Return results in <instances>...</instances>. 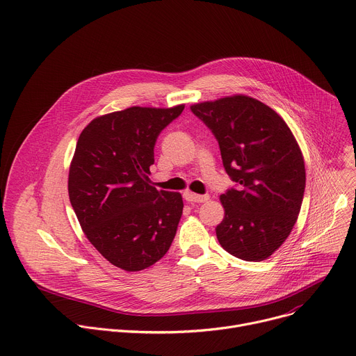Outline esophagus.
Listing matches in <instances>:
<instances>
[{
    "instance_id": "34e87169",
    "label": "esophagus",
    "mask_w": 356,
    "mask_h": 356,
    "mask_svg": "<svg viewBox=\"0 0 356 356\" xmlns=\"http://www.w3.org/2000/svg\"><path fill=\"white\" fill-rule=\"evenodd\" d=\"M184 199L190 203H204L209 200V196H202V195H196V193L191 191H186L184 193Z\"/></svg>"
}]
</instances>
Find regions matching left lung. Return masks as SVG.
<instances>
[{"instance_id":"1","label":"left lung","mask_w":356,"mask_h":356,"mask_svg":"<svg viewBox=\"0 0 356 356\" xmlns=\"http://www.w3.org/2000/svg\"><path fill=\"white\" fill-rule=\"evenodd\" d=\"M190 109L218 140L224 169L237 183L220 196L218 243L241 260H267L294 229L302 204L305 163L297 139L274 109L247 95Z\"/></svg>"}]
</instances>
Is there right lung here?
Listing matches in <instances>:
<instances>
[{
	"label": "right lung",
	"mask_w": 356,
	"mask_h": 356,
	"mask_svg": "<svg viewBox=\"0 0 356 356\" xmlns=\"http://www.w3.org/2000/svg\"><path fill=\"white\" fill-rule=\"evenodd\" d=\"M183 109L132 106L95 118L79 135L70 200L90 244L124 271L157 263L176 236L181 195L157 190L149 175L159 134Z\"/></svg>",
	"instance_id": "1"
}]
</instances>
